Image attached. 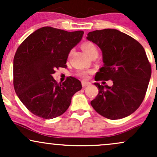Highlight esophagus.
<instances>
[{"mask_svg": "<svg viewBox=\"0 0 157 157\" xmlns=\"http://www.w3.org/2000/svg\"><path fill=\"white\" fill-rule=\"evenodd\" d=\"M89 85H91V82H88V81H82V86H83V87L89 86Z\"/></svg>", "mask_w": 157, "mask_h": 157, "instance_id": "esophagus-1", "label": "esophagus"}]
</instances>
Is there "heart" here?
<instances>
[{
  "instance_id": "1",
  "label": "heart",
  "mask_w": 157,
  "mask_h": 157,
  "mask_svg": "<svg viewBox=\"0 0 157 157\" xmlns=\"http://www.w3.org/2000/svg\"><path fill=\"white\" fill-rule=\"evenodd\" d=\"M82 48L91 57L98 55V48H97V46L93 43L89 42V41H86V42L83 43L82 44ZM70 54H71V52L69 53V55ZM90 74H91V71H89V70L80 69L77 71V75L83 79H87Z\"/></svg>"
}]
</instances>
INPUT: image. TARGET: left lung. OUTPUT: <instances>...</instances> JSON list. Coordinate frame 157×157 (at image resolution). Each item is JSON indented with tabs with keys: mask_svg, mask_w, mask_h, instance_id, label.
<instances>
[{
	"mask_svg": "<svg viewBox=\"0 0 157 157\" xmlns=\"http://www.w3.org/2000/svg\"><path fill=\"white\" fill-rule=\"evenodd\" d=\"M87 39L102 52L104 66L95 80L113 81L112 86L94 82L99 93L91 106L110 120L128 117L142 104L151 78V66L145 49L137 40L117 29L91 32Z\"/></svg>",
	"mask_w": 157,
	"mask_h": 157,
	"instance_id": "left-lung-1",
	"label": "left lung"
}]
</instances>
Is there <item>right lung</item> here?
Segmentation results:
<instances>
[{
  "instance_id": "add662e5",
  "label": "right lung",
  "mask_w": 157,
  "mask_h": 157,
  "mask_svg": "<svg viewBox=\"0 0 157 157\" xmlns=\"http://www.w3.org/2000/svg\"><path fill=\"white\" fill-rule=\"evenodd\" d=\"M83 34L45 26L29 35L17 48L13 62L14 89L35 116L48 120L60 116L68 109L73 95L82 89L75 77H68L61 84L52 74L56 68L67 66L68 53Z\"/></svg>"
}]
</instances>
